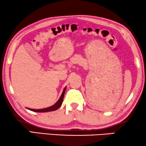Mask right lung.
I'll use <instances>...</instances> for the list:
<instances>
[{
	"mask_svg": "<svg viewBox=\"0 0 146 146\" xmlns=\"http://www.w3.org/2000/svg\"><path fill=\"white\" fill-rule=\"evenodd\" d=\"M66 87H65L63 89V93L61 94V95L60 96V98H59V100L55 102V103L53 104V105L50 106V107L48 108H42V109H31V108H28V110H32L33 112H52V111H54V110H56L58 109V108L60 107L61 104H62L63 100V97H64V94H65V90H66Z\"/></svg>",
	"mask_w": 146,
	"mask_h": 146,
	"instance_id": "obj_1",
	"label": "right lung"
}]
</instances>
